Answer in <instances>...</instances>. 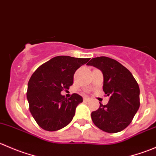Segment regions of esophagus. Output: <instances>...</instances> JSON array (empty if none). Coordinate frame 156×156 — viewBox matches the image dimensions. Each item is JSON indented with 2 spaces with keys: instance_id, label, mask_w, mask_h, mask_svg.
Instances as JSON below:
<instances>
[{
  "instance_id": "esophagus-1",
  "label": "esophagus",
  "mask_w": 156,
  "mask_h": 156,
  "mask_svg": "<svg viewBox=\"0 0 156 156\" xmlns=\"http://www.w3.org/2000/svg\"><path fill=\"white\" fill-rule=\"evenodd\" d=\"M84 102H88V101H89V98H88V97H84Z\"/></svg>"
}]
</instances>
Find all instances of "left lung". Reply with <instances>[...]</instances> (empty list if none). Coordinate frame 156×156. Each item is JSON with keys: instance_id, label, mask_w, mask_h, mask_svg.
Instances as JSON below:
<instances>
[{"instance_id": "left-lung-1", "label": "left lung", "mask_w": 156, "mask_h": 156, "mask_svg": "<svg viewBox=\"0 0 156 156\" xmlns=\"http://www.w3.org/2000/svg\"><path fill=\"white\" fill-rule=\"evenodd\" d=\"M100 69L103 75V90L109 97L106 105L100 103L92 112L94 125L107 133L122 131L130 125L140 107V88L128 69L106 56L93 58L87 64Z\"/></svg>"}]
</instances>
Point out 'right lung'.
Returning <instances> with one entry per match:
<instances>
[{
	"label": "right lung",
	"mask_w": 156,
	"mask_h": 156,
	"mask_svg": "<svg viewBox=\"0 0 156 156\" xmlns=\"http://www.w3.org/2000/svg\"><path fill=\"white\" fill-rule=\"evenodd\" d=\"M90 58L59 56L44 63L32 74L28 83L29 110L44 130L55 131L68 125L83 98L73 94L67 99L61 91L73 84L74 74Z\"/></svg>",
	"instance_id": "1"
}]
</instances>
